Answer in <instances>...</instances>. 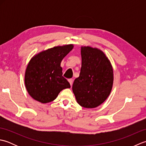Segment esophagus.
Listing matches in <instances>:
<instances>
[{"mask_svg": "<svg viewBox=\"0 0 146 146\" xmlns=\"http://www.w3.org/2000/svg\"><path fill=\"white\" fill-rule=\"evenodd\" d=\"M68 82H70L71 86L73 85V79H69V80H68Z\"/></svg>", "mask_w": 146, "mask_h": 146, "instance_id": "esophagus-1", "label": "esophagus"}]
</instances>
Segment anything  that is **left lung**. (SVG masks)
I'll return each instance as SVG.
<instances>
[{
	"mask_svg": "<svg viewBox=\"0 0 146 146\" xmlns=\"http://www.w3.org/2000/svg\"><path fill=\"white\" fill-rule=\"evenodd\" d=\"M80 76L72 86L76 101L82 107L92 108L101 105L109 96L113 82V68L100 49L90 46L81 48Z\"/></svg>",
	"mask_w": 146,
	"mask_h": 146,
	"instance_id": "1",
	"label": "left lung"
}]
</instances>
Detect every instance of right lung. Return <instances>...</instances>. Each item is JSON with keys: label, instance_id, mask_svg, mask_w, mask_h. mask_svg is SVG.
<instances>
[{"label": "right lung", "instance_id": "1", "mask_svg": "<svg viewBox=\"0 0 146 146\" xmlns=\"http://www.w3.org/2000/svg\"><path fill=\"white\" fill-rule=\"evenodd\" d=\"M73 44L56 46L35 55L26 68L25 85L31 97L41 103L55 100L63 89L70 88L63 76L61 62L72 50Z\"/></svg>", "mask_w": 146, "mask_h": 146}]
</instances>
